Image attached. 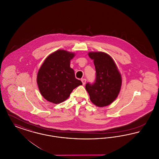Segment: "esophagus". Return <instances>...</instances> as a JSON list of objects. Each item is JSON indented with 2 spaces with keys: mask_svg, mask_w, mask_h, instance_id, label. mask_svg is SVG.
<instances>
[{
  "mask_svg": "<svg viewBox=\"0 0 159 159\" xmlns=\"http://www.w3.org/2000/svg\"><path fill=\"white\" fill-rule=\"evenodd\" d=\"M82 83H83V85H84L85 84H86V79H82Z\"/></svg>",
  "mask_w": 159,
  "mask_h": 159,
  "instance_id": "obj_1",
  "label": "esophagus"
}]
</instances>
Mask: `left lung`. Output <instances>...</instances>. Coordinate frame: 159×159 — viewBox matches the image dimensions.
Here are the masks:
<instances>
[{
	"label": "left lung",
	"mask_w": 159,
	"mask_h": 159,
	"mask_svg": "<svg viewBox=\"0 0 159 159\" xmlns=\"http://www.w3.org/2000/svg\"><path fill=\"white\" fill-rule=\"evenodd\" d=\"M96 70L95 82L86 83L91 102L99 107L108 106L117 97L121 89V76L113 59L102 52H90Z\"/></svg>",
	"instance_id": "1"
}]
</instances>
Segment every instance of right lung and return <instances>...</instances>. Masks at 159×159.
<instances>
[{
	"label": "right lung",
	"instance_id": "1",
	"mask_svg": "<svg viewBox=\"0 0 159 159\" xmlns=\"http://www.w3.org/2000/svg\"><path fill=\"white\" fill-rule=\"evenodd\" d=\"M73 52L59 49L50 54L38 71L37 83L41 95L47 101L59 104L68 98L74 89L82 83L70 67Z\"/></svg>",
	"mask_w": 159,
	"mask_h": 159
}]
</instances>
